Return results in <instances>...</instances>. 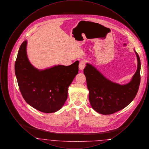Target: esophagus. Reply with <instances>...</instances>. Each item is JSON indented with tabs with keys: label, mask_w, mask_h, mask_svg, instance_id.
<instances>
[{
	"label": "esophagus",
	"mask_w": 149,
	"mask_h": 149,
	"mask_svg": "<svg viewBox=\"0 0 149 149\" xmlns=\"http://www.w3.org/2000/svg\"><path fill=\"white\" fill-rule=\"evenodd\" d=\"M85 64H86V61L85 60H81L80 61L79 64V68L80 70H83L85 67Z\"/></svg>",
	"instance_id": "34e87169"
}]
</instances>
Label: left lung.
<instances>
[{
  "instance_id": "1",
  "label": "left lung",
  "mask_w": 149,
  "mask_h": 149,
  "mask_svg": "<svg viewBox=\"0 0 149 149\" xmlns=\"http://www.w3.org/2000/svg\"><path fill=\"white\" fill-rule=\"evenodd\" d=\"M137 59V69L131 81L120 85L107 79L91 64H86L84 73L89 91V99L94 110L102 114H111L123 109L135 98L140 83L141 63Z\"/></svg>"
}]
</instances>
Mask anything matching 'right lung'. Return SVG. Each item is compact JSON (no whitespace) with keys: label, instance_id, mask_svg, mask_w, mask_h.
<instances>
[{"label":"right lung","instance_id":"1","mask_svg":"<svg viewBox=\"0 0 149 149\" xmlns=\"http://www.w3.org/2000/svg\"><path fill=\"white\" fill-rule=\"evenodd\" d=\"M27 41L22 43L15 63V74L22 95L31 106L54 113L64 106L68 91L79 71V61L69 66L57 65L40 70L29 61Z\"/></svg>","mask_w":149,"mask_h":149}]
</instances>
